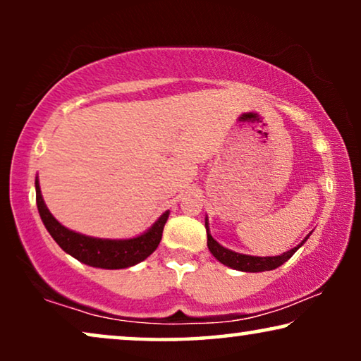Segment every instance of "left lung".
Here are the masks:
<instances>
[{
    "instance_id": "1",
    "label": "left lung",
    "mask_w": 361,
    "mask_h": 361,
    "mask_svg": "<svg viewBox=\"0 0 361 361\" xmlns=\"http://www.w3.org/2000/svg\"><path fill=\"white\" fill-rule=\"evenodd\" d=\"M205 228H207V246H209L210 253L225 266H230V268L238 269V271H246V273H261V271H271V269L279 268V266L286 263V261H288L290 256H293L295 251L305 243V240H307L305 238L302 243L298 245L293 250L286 251V253H283L281 256H268V258H261V256L240 255L231 250L224 248V246L219 245L214 238H212V235L209 233V224H207V221H205Z\"/></svg>"
}]
</instances>
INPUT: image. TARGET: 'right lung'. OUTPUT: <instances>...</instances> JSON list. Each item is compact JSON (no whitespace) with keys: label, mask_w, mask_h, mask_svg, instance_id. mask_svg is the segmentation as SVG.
Masks as SVG:
<instances>
[{"label":"right lung","mask_w":361,"mask_h":361,"mask_svg":"<svg viewBox=\"0 0 361 361\" xmlns=\"http://www.w3.org/2000/svg\"><path fill=\"white\" fill-rule=\"evenodd\" d=\"M36 202L39 215L46 225V228L57 245L66 251V253L72 255L73 258L82 261L93 268H103V269H121L130 268L141 263L146 259L152 251L157 248L159 241L162 238V230L169 216V212L161 215V219L151 226L146 233L131 240H102V238H92V236H85L75 231L66 228V226L59 224L54 219L51 212L47 210L46 204H44L41 189H39V182L36 180Z\"/></svg>","instance_id":"add662e5"}]
</instances>
